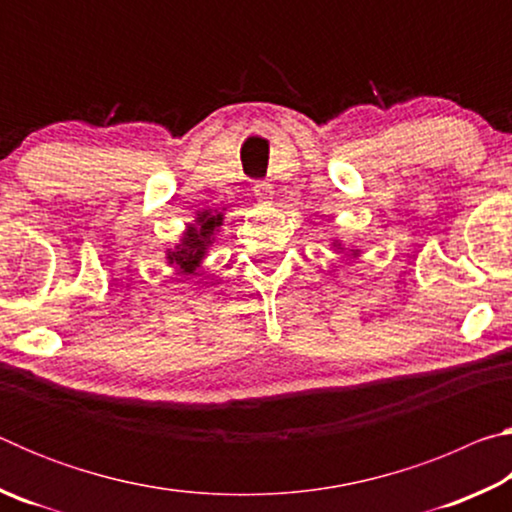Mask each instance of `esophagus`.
<instances>
[{
	"instance_id": "esophagus-1",
	"label": "esophagus",
	"mask_w": 512,
	"mask_h": 512,
	"mask_svg": "<svg viewBox=\"0 0 512 512\" xmlns=\"http://www.w3.org/2000/svg\"><path fill=\"white\" fill-rule=\"evenodd\" d=\"M253 192H255V196L259 198V201H264V203H268L273 198V187L268 185V183H255Z\"/></svg>"
}]
</instances>
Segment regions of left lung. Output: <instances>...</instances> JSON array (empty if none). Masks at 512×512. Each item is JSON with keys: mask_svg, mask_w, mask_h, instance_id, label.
<instances>
[{"mask_svg": "<svg viewBox=\"0 0 512 512\" xmlns=\"http://www.w3.org/2000/svg\"><path fill=\"white\" fill-rule=\"evenodd\" d=\"M334 248H341V244H339V241H334ZM359 253H357V250H354V257H357Z\"/></svg>", "mask_w": 512, "mask_h": 512, "instance_id": "left-lung-1", "label": "left lung"}]
</instances>
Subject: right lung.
<instances>
[{"label": "right lung", "mask_w": 512, "mask_h": 512, "mask_svg": "<svg viewBox=\"0 0 512 512\" xmlns=\"http://www.w3.org/2000/svg\"><path fill=\"white\" fill-rule=\"evenodd\" d=\"M223 225V214L221 212H210L205 210L196 214L194 223H187V230L183 232V239L176 248H169L167 259L173 268H178V273L183 275H194L198 266L207 255V250L214 244V235L219 232Z\"/></svg>", "instance_id": "obj_1"}]
</instances>
